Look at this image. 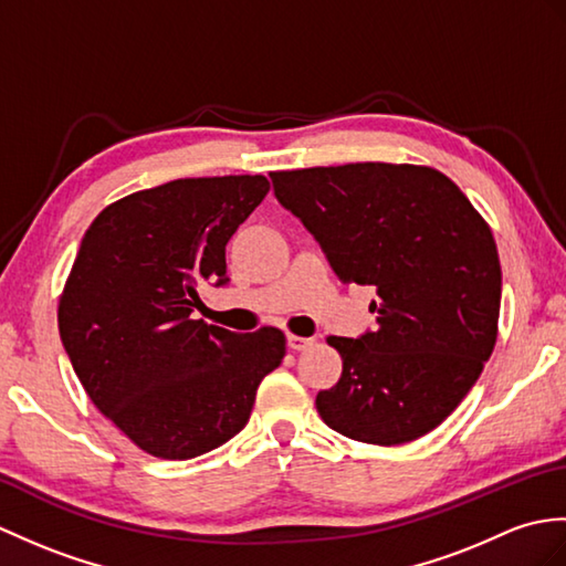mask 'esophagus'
I'll use <instances>...</instances> for the list:
<instances>
[{
	"mask_svg": "<svg viewBox=\"0 0 566 566\" xmlns=\"http://www.w3.org/2000/svg\"><path fill=\"white\" fill-rule=\"evenodd\" d=\"M286 345L292 352H304L313 345V337H301V335H286Z\"/></svg>",
	"mask_w": 566,
	"mask_h": 566,
	"instance_id": "34e87169",
	"label": "esophagus"
}]
</instances>
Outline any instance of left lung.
I'll use <instances>...</instances> for the list:
<instances>
[{
  "mask_svg": "<svg viewBox=\"0 0 566 566\" xmlns=\"http://www.w3.org/2000/svg\"><path fill=\"white\" fill-rule=\"evenodd\" d=\"M270 178L337 277L378 294L374 333L327 337L343 376L315 398L323 422L376 446L424 437L461 405L496 343L502 265L490 223L429 166L366 161Z\"/></svg>",
  "mask_w": 566,
  "mask_h": 566,
  "instance_id": "left-lung-1",
  "label": "left lung"
}]
</instances>
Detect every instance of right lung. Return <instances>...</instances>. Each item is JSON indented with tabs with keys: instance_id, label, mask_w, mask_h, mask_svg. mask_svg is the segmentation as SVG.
Here are the masks:
<instances>
[{
	"instance_id": "add662e5",
	"label": "right lung",
	"mask_w": 566,
	"mask_h": 566,
	"mask_svg": "<svg viewBox=\"0 0 566 566\" xmlns=\"http://www.w3.org/2000/svg\"><path fill=\"white\" fill-rule=\"evenodd\" d=\"M265 176L178 178L91 221L57 325L86 396L144 453L188 461L235 437L284 359L277 327L192 318L197 286L227 282V243L265 200Z\"/></svg>"
}]
</instances>
